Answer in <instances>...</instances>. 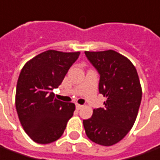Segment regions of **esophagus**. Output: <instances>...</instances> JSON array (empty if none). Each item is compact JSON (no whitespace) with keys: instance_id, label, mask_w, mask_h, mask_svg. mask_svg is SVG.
I'll return each mask as SVG.
<instances>
[{"instance_id":"obj_1","label":"esophagus","mask_w":160,"mask_h":160,"mask_svg":"<svg viewBox=\"0 0 160 160\" xmlns=\"http://www.w3.org/2000/svg\"><path fill=\"white\" fill-rule=\"evenodd\" d=\"M83 107V106L82 105H80V104H76V109L77 110H80V109H81Z\"/></svg>"}]
</instances>
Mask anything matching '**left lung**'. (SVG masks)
Segmentation results:
<instances>
[{"instance_id": "left-lung-1", "label": "left lung", "mask_w": 160, "mask_h": 160, "mask_svg": "<svg viewBox=\"0 0 160 160\" xmlns=\"http://www.w3.org/2000/svg\"><path fill=\"white\" fill-rule=\"evenodd\" d=\"M99 74V93L107 97L105 107L93 109L84 119L86 134L92 142L112 146L129 132L134 124L142 98L138 72L127 57L107 50L85 52Z\"/></svg>"}]
</instances>
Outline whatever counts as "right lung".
<instances>
[{
  "label": "right lung",
  "instance_id": "obj_1",
  "mask_svg": "<svg viewBox=\"0 0 160 160\" xmlns=\"http://www.w3.org/2000/svg\"><path fill=\"white\" fill-rule=\"evenodd\" d=\"M80 52L48 50L28 61L19 75L15 107L27 134L38 144H49L63 134L75 110L73 103L54 98L52 90L64 80Z\"/></svg>",
  "mask_w": 160,
  "mask_h": 160
}]
</instances>
